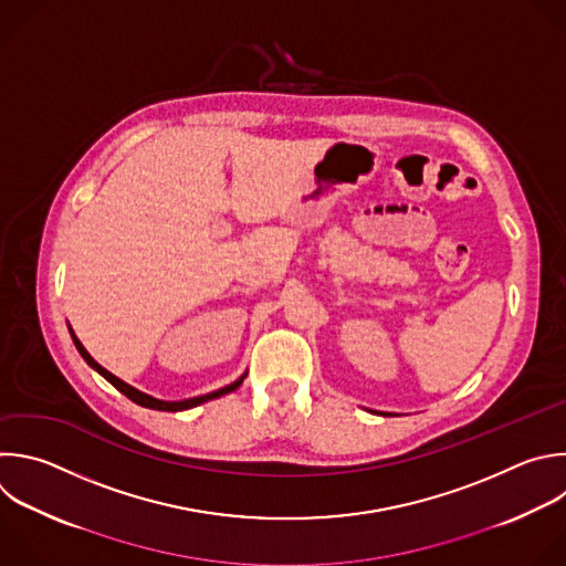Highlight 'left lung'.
I'll use <instances>...</instances> for the list:
<instances>
[{
    "instance_id": "left-lung-1",
    "label": "left lung",
    "mask_w": 566,
    "mask_h": 566,
    "mask_svg": "<svg viewBox=\"0 0 566 566\" xmlns=\"http://www.w3.org/2000/svg\"><path fill=\"white\" fill-rule=\"evenodd\" d=\"M382 416H389V413H382Z\"/></svg>"
}]
</instances>
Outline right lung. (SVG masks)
<instances>
[{"mask_svg":"<svg viewBox=\"0 0 566 566\" xmlns=\"http://www.w3.org/2000/svg\"><path fill=\"white\" fill-rule=\"evenodd\" d=\"M69 331H71V337H73V342H75V348L80 350V355L86 359V364H88L93 370H97L104 380H108V382H111L119 394H124L128 400H133V402L139 405V407L153 409V411H170V413H175V411H186V409L200 407V405H205V402H209V400H216V398H222V396L235 391V389L244 382V378H247V373H244V375H240V378H238L235 382H231V385H227V387H222V389H218V391H211V394H205V396H196V398H186V400H157V398H153V396H148V394H144V391H139V389L126 385L124 380L117 378V375H113V373L106 370L102 364H97V361L91 357V353L84 348V344L77 339V335L73 333L71 326H69Z\"/></svg>","mask_w":566,"mask_h":566,"instance_id":"add662e5","label":"right lung"}]
</instances>
